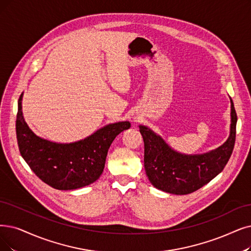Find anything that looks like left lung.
Here are the masks:
<instances>
[{"mask_svg":"<svg viewBox=\"0 0 251 251\" xmlns=\"http://www.w3.org/2000/svg\"><path fill=\"white\" fill-rule=\"evenodd\" d=\"M232 123L227 141L205 154L184 155L170 148L151 129L140 126L144 141V168L152 185L163 192L187 195L196 192L223 171L236 140L237 113L230 100Z\"/></svg>","mask_w":251,"mask_h":251,"instance_id":"8db88e82","label":"left lung"}]
</instances>
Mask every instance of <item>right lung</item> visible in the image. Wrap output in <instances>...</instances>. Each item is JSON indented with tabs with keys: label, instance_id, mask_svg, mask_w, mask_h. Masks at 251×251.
<instances>
[{
	"label": "right lung",
	"instance_id": "add662e5",
	"mask_svg": "<svg viewBox=\"0 0 251 251\" xmlns=\"http://www.w3.org/2000/svg\"><path fill=\"white\" fill-rule=\"evenodd\" d=\"M18 100L16 138L19 151L32 171L43 182L56 189L68 190L86 186L101 176L108 149L115 137L131 126L128 122L116 123L99 129L81 141L57 144L37 137L25 124Z\"/></svg>",
	"mask_w": 251,
	"mask_h": 251
}]
</instances>
